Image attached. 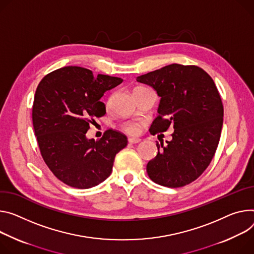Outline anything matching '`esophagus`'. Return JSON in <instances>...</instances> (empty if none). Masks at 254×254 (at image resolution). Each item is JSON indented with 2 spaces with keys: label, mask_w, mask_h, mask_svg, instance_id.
Returning a JSON list of instances; mask_svg holds the SVG:
<instances>
[{
  "label": "esophagus",
  "mask_w": 254,
  "mask_h": 254,
  "mask_svg": "<svg viewBox=\"0 0 254 254\" xmlns=\"http://www.w3.org/2000/svg\"><path fill=\"white\" fill-rule=\"evenodd\" d=\"M141 142V139L139 137H128V143L129 144H137Z\"/></svg>",
  "instance_id": "obj_1"
}]
</instances>
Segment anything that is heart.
<instances>
[{"label":"heart","mask_w":254,"mask_h":254,"mask_svg":"<svg viewBox=\"0 0 254 254\" xmlns=\"http://www.w3.org/2000/svg\"><path fill=\"white\" fill-rule=\"evenodd\" d=\"M136 89H142V87H137L135 88L134 90ZM125 129L127 131V132H130V133H134L137 131V126L136 125H133V124H127L125 127Z\"/></svg>","instance_id":"obj_1"}]
</instances>
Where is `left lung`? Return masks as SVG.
I'll list each match as a JSON object with an SVG mask.
<instances>
[{"instance_id":"left-lung-1","label":"left lung","mask_w":254,"mask_h":254,"mask_svg":"<svg viewBox=\"0 0 254 254\" xmlns=\"http://www.w3.org/2000/svg\"><path fill=\"white\" fill-rule=\"evenodd\" d=\"M160 97L150 132L173 127L172 140L156 143L158 154L147 164L149 177L160 186L181 188L210 165L223 126L224 108L214 80L196 65L172 64L136 78Z\"/></svg>"}]
</instances>
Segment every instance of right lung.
<instances>
[{
  "label": "right lung",
  "mask_w": 254,
  "mask_h": 254,
  "mask_svg": "<svg viewBox=\"0 0 254 254\" xmlns=\"http://www.w3.org/2000/svg\"><path fill=\"white\" fill-rule=\"evenodd\" d=\"M122 82L68 65L38 84L32 107L35 136L45 164L66 186L85 190L101 183L111 174L115 155L127 145V137L113 129L96 141L86 136L90 124L106 113L101 97Z\"/></svg>",
  "instance_id": "add662e5"
}]
</instances>
